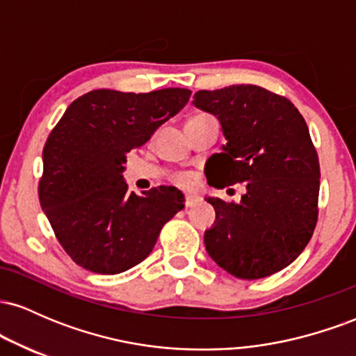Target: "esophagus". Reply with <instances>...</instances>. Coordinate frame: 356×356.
<instances>
[{
  "instance_id": "esophagus-1",
  "label": "esophagus",
  "mask_w": 356,
  "mask_h": 356,
  "mask_svg": "<svg viewBox=\"0 0 356 356\" xmlns=\"http://www.w3.org/2000/svg\"><path fill=\"white\" fill-rule=\"evenodd\" d=\"M201 199H199V195L195 194H187L186 195V207H194L195 204H197Z\"/></svg>"
}]
</instances>
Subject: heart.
<instances>
[{
    "mask_svg": "<svg viewBox=\"0 0 356 356\" xmlns=\"http://www.w3.org/2000/svg\"><path fill=\"white\" fill-rule=\"evenodd\" d=\"M177 182L181 184V186H191V184H194V175L192 174L177 175Z\"/></svg>",
    "mask_w": 356,
    "mask_h": 356,
    "instance_id": "1",
    "label": "heart"
}]
</instances>
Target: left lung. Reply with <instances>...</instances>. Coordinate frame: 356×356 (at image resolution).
<instances>
[{"mask_svg": "<svg viewBox=\"0 0 356 356\" xmlns=\"http://www.w3.org/2000/svg\"><path fill=\"white\" fill-rule=\"evenodd\" d=\"M192 104L218 117L227 140L207 161V182L246 184L238 204L206 199L216 211L206 251L241 280L275 275L301 254L318 220L320 162L308 125L288 99L257 85L199 90Z\"/></svg>", "mask_w": 356, "mask_h": 356, "instance_id": "8db88e82", "label": "left lung"}]
</instances>
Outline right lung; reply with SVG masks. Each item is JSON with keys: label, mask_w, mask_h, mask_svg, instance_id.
I'll return each mask as SVG.
<instances>
[{"label": "right lung", "mask_w": 356, "mask_h": 356, "mask_svg": "<svg viewBox=\"0 0 356 356\" xmlns=\"http://www.w3.org/2000/svg\"><path fill=\"white\" fill-rule=\"evenodd\" d=\"M191 90L149 93L92 90L72 102L48 136L38 195L56 239L81 268L117 275L152 252L162 226L184 209V194L159 186L129 192L127 154L189 102Z\"/></svg>", "instance_id": "1"}]
</instances>
